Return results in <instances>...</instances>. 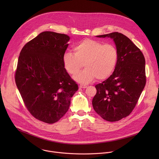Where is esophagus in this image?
Masks as SVG:
<instances>
[{
  "mask_svg": "<svg viewBox=\"0 0 159 159\" xmlns=\"http://www.w3.org/2000/svg\"><path fill=\"white\" fill-rule=\"evenodd\" d=\"M79 87L80 88H82V89H85V88H87V86L86 85H84V84H80L79 85Z\"/></svg>",
  "mask_w": 159,
  "mask_h": 159,
  "instance_id": "1",
  "label": "esophagus"
}]
</instances>
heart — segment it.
Here are the masks:
<instances>
[{
    "mask_svg": "<svg viewBox=\"0 0 159 159\" xmlns=\"http://www.w3.org/2000/svg\"><path fill=\"white\" fill-rule=\"evenodd\" d=\"M74 53L66 52L63 57L65 69L71 75H75L82 69H85L75 75L74 79L80 83L88 84L96 77L99 80L108 78L114 72L118 61V51L112 44L85 39L74 47Z\"/></svg>",
    "mask_w": 159,
    "mask_h": 159,
    "instance_id": "1",
    "label": "heart"
}]
</instances>
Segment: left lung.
<instances>
[{
	"label": "left lung",
	"mask_w": 159,
	"mask_h": 159,
	"mask_svg": "<svg viewBox=\"0 0 159 159\" xmlns=\"http://www.w3.org/2000/svg\"><path fill=\"white\" fill-rule=\"evenodd\" d=\"M96 37L113 39L119 57L114 72L96 85L97 93L93 106L104 120L117 121L130 114L145 87V60L140 50L121 33L114 32Z\"/></svg>",
	"instance_id": "obj_1"
}]
</instances>
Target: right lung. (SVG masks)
Masks as SVG:
<instances>
[{"label":"right lung","mask_w":159,"mask_h":159,"mask_svg":"<svg viewBox=\"0 0 159 159\" xmlns=\"http://www.w3.org/2000/svg\"><path fill=\"white\" fill-rule=\"evenodd\" d=\"M70 37L44 31L27 43L18 58L15 80L28 111L52 124L69 110L78 85L65 69L63 57Z\"/></svg>","instance_id":"right-lung-1"}]
</instances>
